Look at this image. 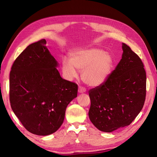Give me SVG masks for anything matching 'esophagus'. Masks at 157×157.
Returning a JSON list of instances; mask_svg holds the SVG:
<instances>
[{
    "mask_svg": "<svg viewBox=\"0 0 157 157\" xmlns=\"http://www.w3.org/2000/svg\"><path fill=\"white\" fill-rule=\"evenodd\" d=\"M86 89H85L84 88H83V87H82V86H79L78 87V92L80 93V94H81V93H84V92H86Z\"/></svg>",
    "mask_w": 157,
    "mask_h": 157,
    "instance_id": "esophagus-1",
    "label": "esophagus"
}]
</instances>
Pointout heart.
Segmentation results:
<instances>
[{"instance_id":"obj_1","label":"heart","mask_w":157,"mask_h":157,"mask_svg":"<svg viewBox=\"0 0 157 157\" xmlns=\"http://www.w3.org/2000/svg\"><path fill=\"white\" fill-rule=\"evenodd\" d=\"M65 77L69 80L77 78L78 71L85 84L98 87L105 83L113 67V58L107 52L97 48L75 50L70 54V60L64 58L61 61Z\"/></svg>"}]
</instances>
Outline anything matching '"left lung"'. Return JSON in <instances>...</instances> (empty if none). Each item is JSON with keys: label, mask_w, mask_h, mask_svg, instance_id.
Returning <instances> with one entry per match:
<instances>
[{"label": "left lung", "mask_w": 157, "mask_h": 157, "mask_svg": "<svg viewBox=\"0 0 157 157\" xmlns=\"http://www.w3.org/2000/svg\"><path fill=\"white\" fill-rule=\"evenodd\" d=\"M122 59L107 81L90 90V120L98 130L112 132L130 124L146 96V73L140 57L122 43Z\"/></svg>", "instance_id": "8db88e82"}]
</instances>
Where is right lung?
Wrapping results in <instances>:
<instances>
[{
    "instance_id": "obj_1",
    "label": "right lung",
    "mask_w": 157,
    "mask_h": 157,
    "mask_svg": "<svg viewBox=\"0 0 157 157\" xmlns=\"http://www.w3.org/2000/svg\"><path fill=\"white\" fill-rule=\"evenodd\" d=\"M42 39L28 46L14 61L10 73L13 112L27 130L48 136L63 124L65 110L77 97L78 86L61 78L59 63Z\"/></svg>"
}]
</instances>
